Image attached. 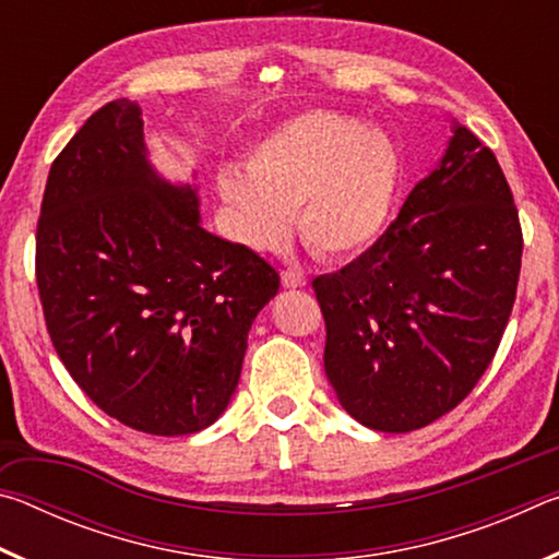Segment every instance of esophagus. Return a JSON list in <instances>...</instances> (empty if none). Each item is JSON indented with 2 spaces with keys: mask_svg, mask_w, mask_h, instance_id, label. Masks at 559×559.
<instances>
[{
  "mask_svg": "<svg viewBox=\"0 0 559 559\" xmlns=\"http://www.w3.org/2000/svg\"><path fill=\"white\" fill-rule=\"evenodd\" d=\"M281 281H283V286H286V288H302V286H306V276H302V273L296 271V269L283 271Z\"/></svg>",
  "mask_w": 559,
  "mask_h": 559,
  "instance_id": "34e87169",
  "label": "esophagus"
}]
</instances>
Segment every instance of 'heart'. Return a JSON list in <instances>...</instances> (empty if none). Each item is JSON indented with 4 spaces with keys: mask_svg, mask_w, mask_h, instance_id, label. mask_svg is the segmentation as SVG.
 <instances>
[{
    "mask_svg": "<svg viewBox=\"0 0 559 559\" xmlns=\"http://www.w3.org/2000/svg\"><path fill=\"white\" fill-rule=\"evenodd\" d=\"M400 153L377 128L313 110L283 122L251 150L246 177L219 175L236 236L251 249L300 241L325 259L365 251L382 234L400 187Z\"/></svg>",
    "mask_w": 559,
    "mask_h": 559,
    "instance_id": "1",
    "label": "heart"
}]
</instances>
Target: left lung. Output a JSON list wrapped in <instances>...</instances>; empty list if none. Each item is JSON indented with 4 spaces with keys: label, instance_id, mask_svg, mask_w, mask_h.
<instances>
[{
    "label": "left lung",
    "instance_id": "1",
    "mask_svg": "<svg viewBox=\"0 0 559 559\" xmlns=\"http://www.w3.org/2000/svg\"><path fill=\"white\" fill-rule=\"evenodd\" d=\"M523 231L496 155L453 122L439 167L370 249L313 281L325 374L374 431L427 427L488 370L515 302Z\"/></svg>",
    "mask_w": 559,
    "mask_h": 559
}]
</instances>
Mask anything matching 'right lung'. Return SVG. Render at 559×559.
I'll return each mask as SVG.
<instances>
[{"label":"right lung","instance_id":"right-lung-1","mask_svg":"<svg viewBox=\"0 0 559 559\" xmlns=\"http://www.w3.org/2000/svg\"><path fill=\"white\" fill-rule=\"evenodd\" d=\"M51 343L93 404L130 429L182 437L219 419L246 337L281 278L202 229L194 187L147 159L143 110L110 100L53 159L36 224Z\"/></svg>","mask_w":559,"mask_h":559}]
</instances>
